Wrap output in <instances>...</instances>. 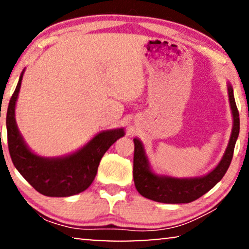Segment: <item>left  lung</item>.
Returning <instances> with one entry per match:
<instances>
[{
	"instance_id": "1",
	"label": "left lung",
	"mask_w": 249,
	"mask_h": 249,
	"mask_svg": "<svg viewBox=\"0 0 249 249\" xmlns=\"http://www.w3.org/2000/svg\"><path fill=\"white\" fill-rule=\"evenodd\" d=\"M230 107L233 115V128L227 151L219 165L209 175L193 179H177L171 177H159L151 171L142 142L134 139V181L136 189L146 198L166 204L190 203L202 197L213 188L229 169L233 156L234 145L239 135V111L234 101L232 87H228Z\"/></svg>"
}]
</instances>
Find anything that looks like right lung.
I'll list each match as a JSON object with an SVG mask.
<instances>
[{"label": "right lung", "mask_w": 249, "mask_h": 249, "mask_svg": "<svg viewBox=\"0 0 249 249\" xmlns=\"http://www.w3.org/2000/svg\"><path fill=\"white\" fill-rule=\"evenodd\" d=\"M22 76L23 72L19 78L6 112L8 146L13 164L20 175L42 195L68 197L84 192L95 179L98 164L105 152L124 135V129L101 132L86 146L66 158H39L29 151L16 124L15 107Z\"/></svg>", "instance_id": "right-lung-1"}]
</instances>
